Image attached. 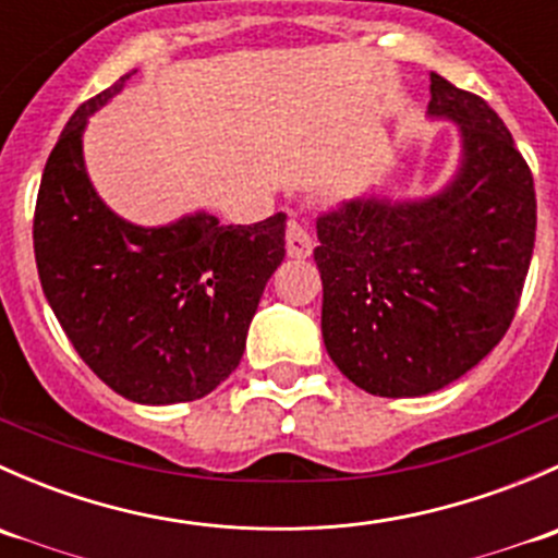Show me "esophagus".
Segmentation results:
<instances>
[{"label":"esophagus","mask_w":558,"mask_h":558,"mask_svg":"<svg viewBox=\"0 0 558 558\" xmlns=\"http://www.w3.org/2000/svg\"><path fill=\"white\" fill-rule=\"evenodd\" d=\"M286 251L291 258H307L313 253V234L305 223L289 221L286 229Z\"/></svg>","instance_id":"1"}]
</instances>
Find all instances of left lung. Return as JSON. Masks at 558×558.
<instances>
[{
	"label": "left lung",
	"instance_id": "left-lung-1",
	"mask_svg": "<svg viewBox=\"0 0 558 558\" xmlns=\"http://www.w3.org/2000/svg\"><path fill=\"white\" fill-rule=\"evenodd\" d=\"M429 118L459 126L453 178L424 199L356 196L315 223L320 331L375 397H424L494 351L519 307L537 199L502 118L429 75Z\"/></svg>",
	"mask_w": 558,
	"mask_h": 558
}]
</instances>
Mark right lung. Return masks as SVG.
Masks as SVG:
<instances>
[{
  "label": "right lung",
  "mask_w": 558,
  "mask_h": 558,
  "mask_svg": "<svg viewBox=\"0 0 558 558\" xmlns=\"http://www.w3.org/2000/svg\"><path fill=\"white\" fill-rule=\"evenodd\" d=\"M134 72L83 102L50 150L35 258L50 311L83 362L140 404L202 399L238 369L264 286L286 256V216L221 227L191 213L167 227L116 216L83 159L88 116Z\"/></svg>",
  "instance_id": "right-lung-1"
}]
</instances>
